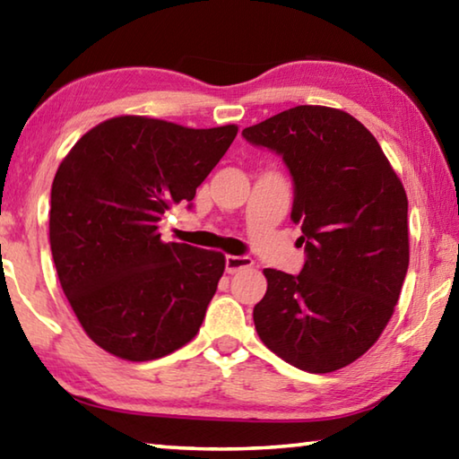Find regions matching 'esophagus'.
Masks as SVG:
<instances>
[{
    "mask_svg": "<svg viewBox=\"0 0 459 459\" xmlns=\"http://www.w3.org/2000/svg\"><path fill=\"white\" fill-rule=\"evenodd\" d=\"M251 265H253V259L243 257V255H227V259H224V269H227V273H237V271L247 269Z\"/></svg>",
    "mask_w": 459,
    "mask_h": 459,
    "instance_id": "esophagus-1",
    "label": "esophagus"
}]
</instances>
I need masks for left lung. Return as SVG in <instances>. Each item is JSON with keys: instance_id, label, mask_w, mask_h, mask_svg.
<instances>
[{"instance_id": "left-lung-1", "label": "left lung", "mask_w": 459, "mask_h": 459, "mask_svg": "<svg viewBox=\"0 0 459 459\" xmlns=\"http://www.w3.org/2000/svg\"><path fill=\"white\" fill-rule=\"evenodd\" d=\"M283 160L301 224L299 275L265 269L253 309L269 351L307 372H332L375 344L409 269L407 194L375 135L338 108L299 105L243 129Z\"/></svg>"}]
</instances>
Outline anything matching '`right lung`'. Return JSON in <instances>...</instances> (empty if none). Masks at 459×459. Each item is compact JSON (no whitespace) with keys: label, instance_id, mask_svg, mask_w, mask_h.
Wrapping results in <instances>:
<instances>
[{"label":"right lung","instance_id":"obj_1","mask_svg":"<svg viewBox=\"0 0 459 459\" xmlns=\"http://www.w3.org/2000/svg\"><path fill=\"white\" fill-rule=\"evenodd\" d=\"M237 131L126 115L92 127L62 160L50 192L52 259L103 351L143 362L196 336L224 255L164 243L158 222L169 206H192Z\"/></svg>","mask_w":459,"mask_h":459}]
</instances>
